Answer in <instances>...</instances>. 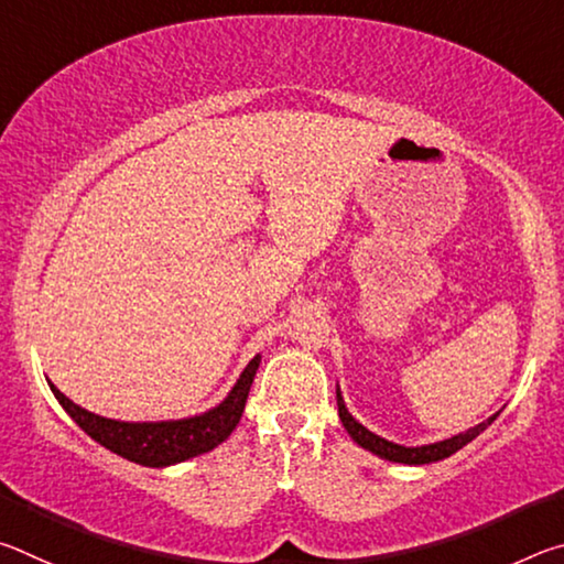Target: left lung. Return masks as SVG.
Masks as SVG:
<instances>
[{
  "instance_id": "8db88e82",
  "label": "left lung",
  "mask_w": 564,
  "mask_h": 564,
  "mask_svg": "<svg viewBox=\"0 0 564 564\" xmlns=\"http://www.w3.org/2000/svg\"><path fill=\"white\" fill-rule=\"evenodd\" d=\"M336 400H338L340 423H343V427H346L352 441H356L360 447H366V451H370L373 455L383 457V460L405 463V465H427V463L445 460V457H451L453 453L460 451V447H465L467 443H473L475 437L480 435L485 427L492 425V420L500 415V413H495L488 420H482L480 425H475V427H470V431H465V433H457L453 437H447V441L431 443V445H417V447H405V445L390 443V441H386V437L370 433L366 425H360L358 420L348 413L346 400H343V395H340V388H336Z\"/></svg>"
}]
</instances>
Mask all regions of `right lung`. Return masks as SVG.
I'll return each mask as SVG.
<instances>
[{"label": "right lung", "instance_id": "obj_1", "mask_svg": "<svg viewBox=\"0 0 564 564\" xmlns=\"http://www.w3.org/2000/svg\"><path fill=\"white\" fill-rule=\"evenodd\" d=\"M259 362L261 356L248 362L243 373L238 376L236 386L231 388V393L216 408L191 417L154 420V423H129V420H113L89 413L82 405L72 403L54 383H50V388L54 398L59 400V405L91 441H97L107 451L127 457V460L137 465L169 467L184 463L188 457L214 451L216 445H221L234 433V427L243 415L248 390H251Z\"/></svg>", "mask_w": 564, "mask_h": 564}]
</instances>
